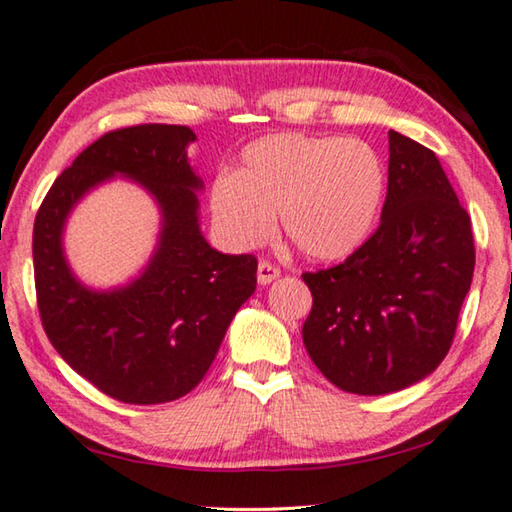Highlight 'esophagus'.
I'll return each mask as SVG.
<instances>
[{
    "instance_id": "obj_1",
    "label": "esophagus",
    "mask_w": 512,
    "mask_h": 512,
    "mask_svg": "<svg viewBox=\"0 0 512 512\" xmlns=\"http://www.w3.org/2000/svg\"><path fill=\"white\" fill-rule=\"evenodd\" d=\"M280 277V268H277L275 264L266 262V259H262L257 266V282L259 284H271L273 280H277Z\"/></svg>"
}]
</instances>
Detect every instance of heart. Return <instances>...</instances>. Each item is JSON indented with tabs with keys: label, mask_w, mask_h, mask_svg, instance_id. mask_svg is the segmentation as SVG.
<instances>
[{
	"label": "heart",
	"mask_w": 512,
	"mask_h": 512,
	"mask_svg": "<svg viewBox=\"0 0 512 512\" xmlns=\"http://www.w3.org/2000/svg\"><path fill=\"white\" fill-rule=\"evenodd\" d=\"M386 169L357 137L268 135L248 144L235 173L210 185V212L235 246H257L280 214L284 237L316 262L350 257L375 228Z\"/></svg>",
	"instance_id": "heart-1"
}]
</instances>
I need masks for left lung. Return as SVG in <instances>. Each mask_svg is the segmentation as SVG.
I'll use <instances>...</instances> for the list:
<instances>
[{"mask_svg": "<svg viewBox=\"0 0 512 512\" xmlns=\"http://www.w3.org/2000/svg\"><path fill=\"white\" fill-rule=\"evenodd\" d=\"M474 255L470 214L436 153L388 131L379 228L339 266L302 273L314 298L302 325L311 361L357 395L424 379L452 348Z\"/></svg>", "mask_w": 512, "mask_h": 512, "instance_id": "8db88e82", "label": "left lung"}]
</instances>
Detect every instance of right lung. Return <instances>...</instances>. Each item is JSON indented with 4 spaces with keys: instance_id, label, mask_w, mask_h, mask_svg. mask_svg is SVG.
Wrapping results in <instances>:
<instances>
[{
    "instance_id": "1",
    "label": "right lung",
    "mask_w": 512,
    "mask_h": 512,
    "mask_svg": "<svg viewBox=\"0 0 512 512\" xmlns=\"http://www.w3.org/2000/svg\"><path fill=\"white\" fill-rule=\"evenodd\" d=\"M187 126L140 124L92 142L42 201L33 223V271L42 327L81 377L124 404L178 400L201 384L232 316L253 296L255 255H223L198 228L201 187L187 162ZM121 172L163 210L161 244L124 290H85L68 271L59 235L90 186Z\"/></svg>"
}]
</instances>
